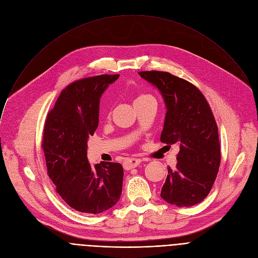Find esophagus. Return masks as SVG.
<instances>
[{"instance_id": "esophagus-1", "label": "esophagus", "mask_w": 258, "mask_h": 258, "mask_svg": "<svg viewBox=\"0 0 258 258\" xmlns=\"http://www.w3.org/2000/svg\"><path fill=\"white\" fill-rule=\"evenodd\" d=\"M141 162H142L141 159H138V158H130V159H127V160L124 161L123 167H124V169L130 170V169H132V168L137 167Z\"/></svg>"}]
</instances>
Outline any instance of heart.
<instances>
[{"label":"heart","mask_w":258,"mask_h":258,"mask_svg":"<svg viewBox=\"0 0 258 258\" xmlns=\"http://www.w3.org/2000/svg\"><path fill=\"white\" fill-rule=\"evenodd\" d=\"M149 101H155V99L152 95H150V94H140L135 98L134 104H135V106H138V105H142V104L147 103ZM110 114H111V111L109 110V111L107 112V116H110Z\"/></svg>","instance_id":"b5f03b06"}]
</instances>
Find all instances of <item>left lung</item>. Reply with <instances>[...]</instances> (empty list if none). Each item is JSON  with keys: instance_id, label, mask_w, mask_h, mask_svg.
<instances>
[{"instance_id": "obj_1", "label": "left lung", "mask_w": 258, "mask_h": 258, "mask_svg": "<svg viewBox=\"0 0 258 258\" xmlns=\"http://www.w3.org/2000/svg\"><path fill=\"white\" fill-rule=\"evenodd\" d=\"M139 75L161 93L167 111L160 141L177 144L174 169L168 166L161 198L178 207H189L209 194L220 165L217 124L201 91L190 82L165 71Z\"/></svg>"}]
</instances>
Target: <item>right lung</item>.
Instances as JSON below:
<instances>
[{"mask_svg": "<svg viewBox=\"0 0 258 258\" xmlns=\"http://www.w3.org/2000/svg\"><path fill=\"white\" fill-rule=\"evenodd\" d=\"M119 75L86 78L68 85L46 118L42 148L48 175L60 197L77 211L98 214L121 195L123 168L117 162L91 165L88 139L99 124V103Z\"/></svg>", "mask_w": 258, "mask_h": 258, "instance_id": "right-lung-1", "label": "right lung"}]
</instances>
